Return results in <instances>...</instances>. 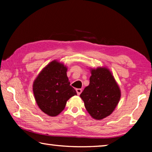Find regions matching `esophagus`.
Listing matches in <instances>:
<instances>
[{
  "mask_svg": "<svg viewBox=\"0 0 152 152\" xmlns=\"http://www.w3.org/2000/svg\"><path fill=\"white\" fill-rule=\"evenodd\" d=\"M76 92H77V94H78V95L80 94L82 91V89H80V88H76Z\"/></svg>",
  "mask_w": 152,
  "mask_h": 152,
  "instance_id": "34e87169",
  "label": "esophagus"
}]
</instances>
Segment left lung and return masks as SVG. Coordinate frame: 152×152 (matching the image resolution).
I'll return each instance as SVG.
<instances>
[{"label":"left lung","mask_w":152,"mask_h":152,"mask_svg":"<svg viewBox=\"0 0 152 152\" xmlns=\"http://www.w3.org/2000/svg\"><path fill=\"white\" fill-rule=\"evenodd\" d=\"M87 111L95 119L111 114L121 98V91L110 71L99 67L91 69L90 84L80 94Z\"/></svg>","instance_id":"1"}]
</instances>
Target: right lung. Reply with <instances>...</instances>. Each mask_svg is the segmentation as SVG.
I'll use <instances>...</instances> for the list:
<instances>
[{
  "instance_id": "1",
  "label": "right lung",
  "mask_w": 152,
  "mask_h": 152,
  "mask_svg": "<svg viewBox=\"0 0 152 152\" xmlns=\"http://www.w3.org/2000/svg\"><path fill=\"white\" fill-rule=\"evenodd\" d=\"M66 66L56 60L48 64L33 82V91L39 109L51 117L62 111L68 100L76 95L67 76Z\"/></svg>"
}]
</instances>
